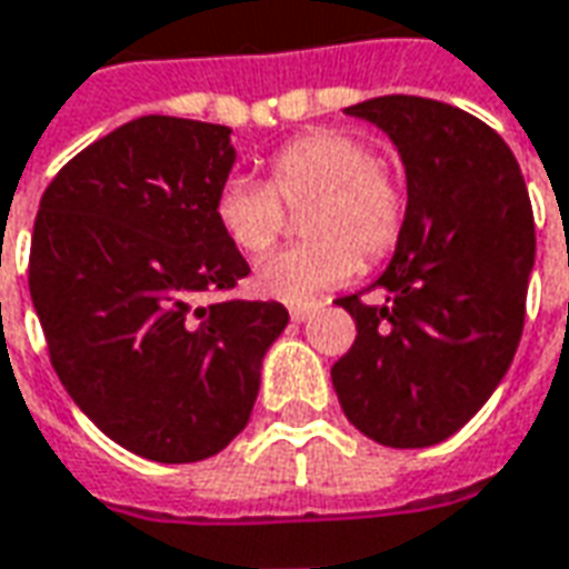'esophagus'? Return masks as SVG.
<instances>
[{
    "label": "esophagus",
    "mask_w": 569,
    "mask_h": 569,
    "mask_svg": "<svg viewBox=\"0 0 569 569\" xmlns=\"http://www.w3.org/2000/svg\"><path fill=\"white\" fill-rule=\"evenodd\" d=\"M317 301H305V305H292L289 308V317H292V323H305V320H311L313 313H317Z\"/></svg>",
    "instance_id": "esophagus-1"
}]
</instances>
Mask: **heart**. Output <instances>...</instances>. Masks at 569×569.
Returning <instances> with one entry per match:
<instances>
[{"mask_svg": "<svg viewBox=\"0 0 569 569\" xmlns=\"http://www.w3.org/2000/svg\"><path fill=\"white\" fill-rule=\"evenodd\" d=\"M313 243L264 258L256 289L277 301H308L351 280L360 258L395 252L407 224V190L376 162L367 141L336 129L292 138L268 160V184L230 178L216 200V221L243 256H264L283 233L286 209H307Z\"/></svg>", "mask_w": 569, "mask_h": 569, "instance_id": "1", "label": "heart"}]
</instances>
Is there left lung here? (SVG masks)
<instances>
[{"mask_svg": "<svg viewBox=\"0 0 569 569\" xmlns=\"http://www.w3.org/2000/svg\"><path fill=\"white\" fill-rule=\"evenodd\" d=\"M395 141L407 224L379 286L339 298L357 339L332 367L348 422L395 450L456 435L515 360L533 271V209L508 144L459 107L385 94L345 107Z\"/></svg>", "mask_w": 569, "mask_h": 569, "instance_id": "left-lung-1", "label": "left lung"}]
</instances>
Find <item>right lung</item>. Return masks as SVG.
<instances>
[{"mask_svg":"<svg viewBox=\"0 0 569 569\" xmlns=\"http://www.w3.org/2000/svg\"><path fill=\"white\" fill-rule=\"evenodd\" d=\"M228 126L138 117L54 174L33 224L30 296L51 367L119 447L200 462L240 435L280 301H216L249 273L216 221Z\"/></svg>","mask_w":569,"mask_h":569,"instance_id":"right-lung-1","label":"right lung"}]
</instances>
